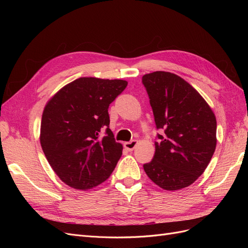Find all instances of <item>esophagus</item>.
Masks as SVG:
<instances>
[{
	"mask_svg": "<svg viewBox=\"0 0 248 248\" xmlns=\"http://www.w3.org/2000/svg\"><path fill=\"white\" fill-rule=\"evenodd\" d=\"M138 142L139 141L137 140H132L130 141H125L124 142V148L128 150V151H132V150L137 147Z\"/></svg>",
	"mask_w": 248,
	"mask_h": 248,
	"instance_id": "obj_1",
	"label": "esophagus"
}]
</instances>
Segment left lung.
<instances>
[{
	"label": "left lung",
	"mask_w": 248,
	"mask_h": 248,
	"mask_svg": "<svg viewBox=\"0 0 248 248\" xmlns=\"http://www.w3.org/2000/svg\"><path fill=\"white\" fill-rule=\"evenodd\" d=\"M153 109L157 134L153 159L144 164L152 181L169 191L191 185L216 148V118L206 100L177 74L155 71L141 78Z\"/></svg>",
	"instance_id": "obj_1"
}]
</instances>
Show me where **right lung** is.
Instances as JSON below:
<instances>
[{
    "instance_id": "obj_1",
    "label": "right lung",
    "mask_w": 248,
    "mask_h": 248,
    "mask_svg": "<svg viewBox=\"0 0 248 248\" xmlns=\"http://www.w3.org/2000/svg\"><path fill=\"white\" fill-rule=\"evenodd\" d=\"M123 79L79 78L44 108L40 144L51 169L72 188L91 189L110 176L123 146L109 129L108 107L127 87ZM106 130V136L100 134Z\"/></svg>"
}]
</instances>
